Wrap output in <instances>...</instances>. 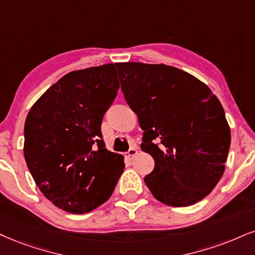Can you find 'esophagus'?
<instances>
[{
    "mask_svg": "<svg viewBox=\"0 0 255 255\" xmlns=\"http://www.w3.org/2000/svg\"><path fill=\"white\" fill-rule=\"evenodd\" d=\"M137 147L136 146H132V147H130V150H128V151L127 152V155H125V156H127L128 157V158H132V157H134V156H136L137 155Z\"/></svg>",
    "mask_w": 255,
    "mask_h": 255,
    "instance_id": "1",
    "label": "esophagus"
}]
</instances>
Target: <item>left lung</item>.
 Instances as JSON below:
<instances>
[{
	"label": "left lung",
	"mask_w": 255,
	"mask_h": 255,
	"mask_svg": "<svg viewBox=\"0 0 255 255\" xmlns=\"http://www.w3.org/2000/svg\"><path fill=\"white\" fill-rule=\"evenodd\" d=\"M116 66L125 100L144 131L140 149L155 161L144 177L146 187L172 207L204 199L224 175L231 145L220 100L206 84L172 66Z\"/></svg>",
	"instance_id": "obj_1"
}]
</instances>
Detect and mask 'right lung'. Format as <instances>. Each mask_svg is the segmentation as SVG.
I'll list each match as a JSON object with an SVG mask.
<instances>
[{
    "label": "right lung",
    "mask_w": 255,
    "mask_h": 255,
    "mask_svg": "<svg viewBox=\"0 0 255 255\" xmlns=\"http://www.w3.org/2000/svg\"><path fill=\"white\" fill-rule=\"evenodd\" d=\"M119 90L115 64L67 73L31 106L23 155L41 193L84 214L105 203L124 171V157L103 140V117Z\"/></svg>",
    "instance_id": "obj_1"
}]
</instances>
